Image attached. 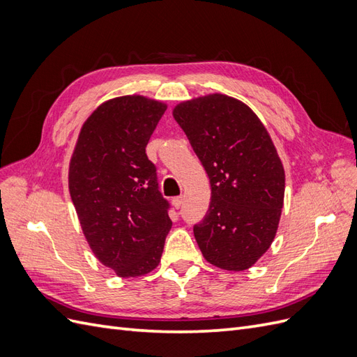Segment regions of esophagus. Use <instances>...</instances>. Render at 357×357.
Listing matches in <instances>:
<instances>
[{
    "label": "esophagus",
    "instance_id": "34e87169",
    "mask_svg": "<svg viewBox=\"0 0 357 357\" xmlns=\"http://www.w3.org/2000/svg\"><path fill=\"white\" fill-rule=\"evenodd\" d=\"M183 202H185V197H176L174 199H172V205H174L176 208H180Z\"/></svg>",
    "mask_w": 357,
    "mask_h": 357
}]
</instances>
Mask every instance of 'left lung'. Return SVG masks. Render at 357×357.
I'll list each match as a JSON object with an SVG mask.
<instances>
[{"instance_id": "left-lung-1", "label": "left lung", "mask_w": 357, "mask_h": 357, "mask_svg": "<svg viewBox=\"0 0 357 357\" xmlns=\"http://www.w3.org/2000/svg\"><path fill=\"white\" fill-rule=\"evenodd\" d=\"M172 116L210 178L208 211L193 228L199 250L214 266L244 271L271 247L282 218L286 176L271 135L223 93L183 101Z\"/></svg>"}]
</instances>
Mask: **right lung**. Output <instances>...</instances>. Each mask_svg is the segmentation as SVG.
<instances>
[{
  "label": "right lung",
  "instance_id": "1",
  "mask_svg": "<svg viewBox=\"0 0 357 357\" xmlns=\"http://www.w3.org/2000/svg\"><path fill=\"white\" fill-rule=\"evenodd\" d=\"M167 104L144 95L107 100L86 119L68 168V189L86 241L117 277L159 265L172 222L146 146Z\"/></svg>",
  "mask_w": 357,
  "mask_h": 357
}]
</instances>
